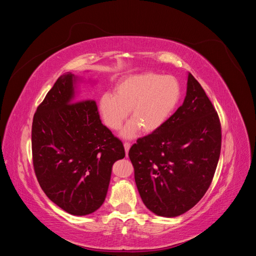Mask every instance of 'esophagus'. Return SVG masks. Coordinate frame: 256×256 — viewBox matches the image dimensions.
<instances>
[{
	"mask_svg": "<svg viewBox=\"0 0 256 256\" xmlns=\"http://www.w3.org/2000/svg\"><path fill=\"white\" fill-rule=\"evenodd\" d=\"M130 146H131V144H130V143H128V142H125V143H124V147H125V152H126V154H128V152H129Z\"/></svg>",
	"mask_w": 256,
	"mask_h": 256,
	"instance_id": "1",
	"label": "esophagus"
}]
</instances>
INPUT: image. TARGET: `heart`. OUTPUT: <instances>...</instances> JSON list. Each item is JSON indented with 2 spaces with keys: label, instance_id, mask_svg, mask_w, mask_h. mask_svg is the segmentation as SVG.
<instances>
[{
  "label": "heart",
  "instance_id": "obj_1",
  "mask_svg": "<svg viewBox=\"0 0 256 256\" xmlns=\"http://www.w3.org/2000/svg\"><path fill=\"white\" fill-rule=\"evenodd\" d=\"M180 97V83L172 76L145 72L127 76L115 85L114 95L106 92L99 100V112L111 130L122 131L125 138H134L140 128L145 132L160 128L174 111Z\"/></svg>",
  "mask_w": 256,
  "mask_h": 256
}]
</instances>
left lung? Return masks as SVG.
<instances>
[{
	"mask_svg": "<svg viewBox=\"0 0 256 256\" xmlns=\"http://www.w3.org/2000/svg\"><path fill=\"white\" fill-rule=\"evenodd\" d=\"M221 152V124L205 90L191 74L184 104L129 150L136 188L158 216L191 209L210 186Z\"/></svg>",
	"mask_w": 256,
	"mask_h": 256,
	"instance_id": "left-lung-1",
	"label": "left lung"
}]
</instances>
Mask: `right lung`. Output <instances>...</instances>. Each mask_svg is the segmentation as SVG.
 Returning <instances> with one entry per match:
<instances>
[{
	"label": "right lung",
	"mask_w": 256,
	"mask_h": 256,
	"mask_svg": "<svg viewBox=\"0 0 256 256\" xmlns=\"http://www.w3.org/2000/svg\"><path fill=\"white\" fill-rule=\"evenodd\" d=\"M74 81L72 72L60 76L38 106L32 154L46 196L66 212L85 216L104 204L112 166L125 148L102 125L94 99L76 102Z\"/></svg>",
	"instance_id": "add662e5"
}]
</instances>
